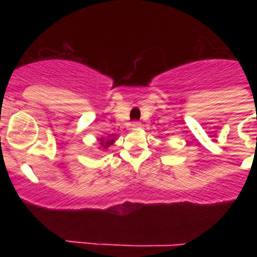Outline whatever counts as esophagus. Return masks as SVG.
<instances>
[{"label": "esophagus", "instance_id": "34e87169", "mask_svg": "<svg viewBox=\"0 0 257 257\" xmlns=\"http://www.w3.org/2000/svg\"><path fill=\"white\" fill-rule=\"evenodd\" d=\"M131 127H133V128H140V127H142V123H140V122H133Z\"/></svg>", "mask_w": 257, "mask_h": 257}]
</instances>
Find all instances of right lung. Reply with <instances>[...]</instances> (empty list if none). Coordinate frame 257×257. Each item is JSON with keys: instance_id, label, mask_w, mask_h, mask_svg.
Listing matches in <instances>:
<instances>
[{"instance_id": "1", "label": "right lung", "mask_w": 257, "mask_h": 257, "mask_svg": "<svg viewBox=\"0 0 257 257\" xmlns=\"http://www.w3.org/2000/svg\"><path fill=\"white\" fill-rule=\"evenodd\" d=\"M115 139H117L115 134H110V135H108L106 138H100V139L97 140V145H99V148H100L101 151H105V149H108L110 145L114 144Z\"/></svg>"}]
</instances>
